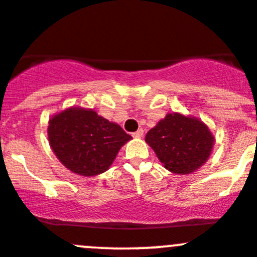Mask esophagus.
<instances>
[{
	"mask_svg": "<svg viewBox=\"0 0 257 257\" xmlns=\"http://www.w3.org/2000/svg\"><path fill=\"white\" fill-rule=\"evenodd\" d=\"M143 133H144L143 129H138L137 132H134L133 137H134V138H142V137H143Z\"/></svg>",
	"mask_w": 257,
	"mask_h": 257,
	"instance_id": "1",
	"label": "esophagus"
}]
</instances>
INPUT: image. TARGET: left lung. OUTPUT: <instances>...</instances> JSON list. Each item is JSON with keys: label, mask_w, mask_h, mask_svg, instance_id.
I'll list each match as a JSON object with an SVG mask.
<instances>
[{"label": "left lung", "mask_w": 257, "mask_h": 257, "mask_svg": "<svg viewBox=\"0 0 257 257\" xmlns=\"http://www.w3.org/2000/svg\"><path fill=\"white\" fill-rule=\"evenodd\" d=\"M146 142L164 168L172 173L189 174L207 161L215 137L198 118L169 113L147 133Z\"/></svg>", "instance_id": "8db88e82"}]
</instances>
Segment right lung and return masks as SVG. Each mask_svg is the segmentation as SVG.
<instances>
[{
  "mask_svg": "<svg viewBox=\"0 0 257 257\" xmlns=\"http://www.w3.org/2000/svg\"><path fill=\"white\" fill-rule=\"evenodd\" d=\"M55 156L71 172L91 177L109 169L132 137L93 109L71 106L55 114L47 126Z\"/></svg>",
  "mask_w": 257,
  "mask_h": 257,
  "instance_id": "obj_1",
  "label": "right lung"
}]
</instances>
